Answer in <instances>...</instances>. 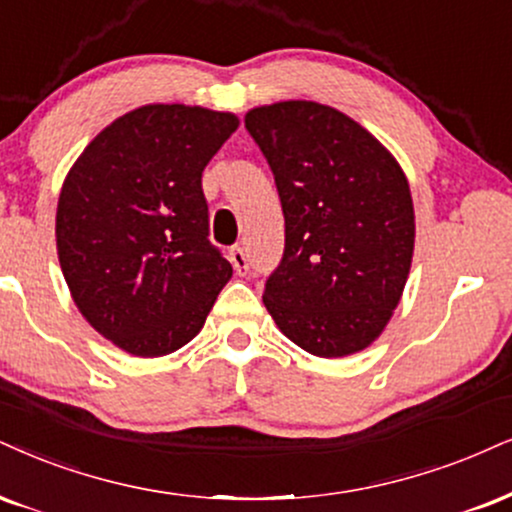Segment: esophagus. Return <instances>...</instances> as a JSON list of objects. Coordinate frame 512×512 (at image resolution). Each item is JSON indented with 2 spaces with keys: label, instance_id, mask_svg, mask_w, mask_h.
Here are the masks:
<instances>
[{
  "label": "esophagus",
  "instance_id": "esophagus-1",
  "mask_svg": "<svg viewBox=\"0 0 512 512\" xmlns=\"http://www.w3.org/2000/svg\"><path fill=\"white\" fill-rule=\"evenodd\" d=\"M230 261L232 266H235L237 275H249V258H246V251L242 249V246H232L230 249Z\"/></svg>",
  "mask_w": 512,
  "mask_h": 512
}]
</instances>
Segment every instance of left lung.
Wrapping results in <instances>:
<instances>
[{
	"mask_svg": "<svg viewBox=\"0 0 512 512\" xmlns=\"http://www.w3.org/2000/svg\"><path fill=\"white\" fill-rule=\"evenodd\" d=\"M244 123L273 168L285 213V256L263 304L313 356L368 349L399 306L413 263L415 211L401 163L327 104H263Z\"/></svg>",
	"mask_w": 512,
	"mask_h": 512,
	"instance_id": "left-lung-1",
	"label": "left lung"
}]
</instances>
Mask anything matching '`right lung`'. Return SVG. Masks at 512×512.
<instances>
[{"mask_svg":"<svg viewBox=\"0 0 512 512\" xmlns=\"http://www.w3.org/2000/svg\"><path fill=\"white\" fill-rule=\"evenodd\" d=\"M239 128L230 111L144 104L82 149L56 206V254L73 304L137 358L204 327L232 266L208 244L201 173Z\"/></svg>","mask_w":512,"mask_h":512,"instance_id":"add662e5","label":"right lung"}]
</instances>
